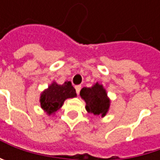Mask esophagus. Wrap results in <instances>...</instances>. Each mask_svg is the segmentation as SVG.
<instances>
[{
  "label": "esophagus",
  "mask_w": 160,
  "mask_h": 160,
  "mask_svg": "<svg viewBox=\"0 0 160 160\" xmlns=\"http://www.w3.org/2000/svg\"><path fill=\"white\" fill-rule=\"evenodd\" d=\"M75 89H76V92H77V94H79V93H80V89H81V86H80V85H77V86H75Z\"/></svg>",
  "instance_id": "obj_1"
}]
</instances>
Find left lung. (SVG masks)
<instances>
[{
	"mask_svg": "<svg viewBox=\"0 0 160 160\" xmlns=\"http://www.w3.org/2000/svg\"><path fill=\"white\" fill-rule=\"evenodd\" d=\"M80 95L86 103V110L94 116L105 117L109 109L110 100L103 85L96 82L92 87H84L80 90Z\"/></svg>",
	"mask_w": 160,
	"mask_h": 160,
	"instance_id": "1",
	"label": "left lung"
}]
</instances>
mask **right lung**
Here are the masks:
<instances>
[{
    "instance_id": "1",
    "label": "right lung",
    "mask_w": 160,
    "mask_h": 160,
    "mask_svg": "<svg viewBox=\"0 0 160 160\" xmlns=\"http://www.w3.org/2000/svg\"><path fill=\"white\" fill-rule=\"evenodd\" d=\"M76 96V90L70 81H66L62 85L53 81L42 92L40 99L41 107L48 115H52L63 106L66 99Z\"/></svg>"
}]
</instances>
